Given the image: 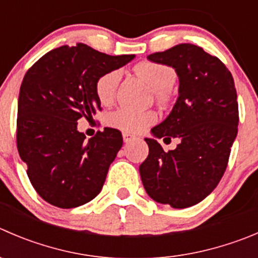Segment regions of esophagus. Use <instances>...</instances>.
<instances>
[{
	"label": "esophagus",
	"instance_id": "1",
	"mask_svg": "<svg viewBox=\"0 0 258 258\" xmlns=\"http://www.w3.org/2000/svg\"><path fill=\"white\" fill-rule=\"evenodd\" d=\"M122 136H123V141L124 142H131L132 140L136 139V137L132 136V135H130V134H127V132H124V134L122 135Z\"/></svg>",
	"mask_w": 258,
	"mask_h": 258
}]
</instances>
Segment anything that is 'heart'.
I'll return each mask as SVG.
<instances>
[{"label": "heart", "instance_id": "1", "mask_svg": "<svg viewBox=\"0 0 258 258\" xmlns=\"http://www.w3.org/2000/svg\"><path fill=\"white\" fill-rule=\"evenodd\" d=\"M136 73L154 89L157 97H164L175 82V71L169 66L154 61H144L136 67ZM121 81V71L107 72L96 82V94L102 103H111L114 99ZM157 116L152 111H137L130 107H119L109 113L108 123L122 131L139 134L156 122Z\"/></svg>", "mask_w": 258, "mask_h": 258}]
</instances>
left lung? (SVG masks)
Segmentation results:
<instances>
[{"instance_id":"obj_1","label":"left lung","mask_w":258,"mask_h":258,"mask_svg":"<svg viewBox=\"0 0 258 258\" xmlns=\"http://www.w3.org/2000/svg\"><path fill=\"white\" fill-rule=\"evenodd\" d=\"M147 59L172 67L180 83L174 108L152 134L181 142L165 152L156 140L145 139L149 156L140 165V175L155 202L187 208L216 189L228 165L239 121L233 77L218 57L192 44Z\"/></svg>"}]
</instances>
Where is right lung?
<instances>
[{"instance_id": "1", "label": "right lung", "mask_w": 258, "mask_h": 258, "mask_svg": "<svg viewBox=\"0 0 258 258\" xmlns=\"http://www.w3.org/2000/svg\"><path fill=\"white\" fill-rule=\"evenodd\" d=\"M135 55L111 56L86 44L56 47L26 72L20 87L16 141L36 192L57 208L96 198L122 147L118 130L106 127L88 141L77 130L82 117L101 111L96 82Z\"/></svg>"}]
</instances>
